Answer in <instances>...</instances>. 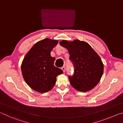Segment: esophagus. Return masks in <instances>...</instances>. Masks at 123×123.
<instances>
[{
  "label": "esophagus",
  "mask_w": 123,
  "mask_h": 123,
  "mask_svg": "<svg viewBox=\"0 0 123 123\" xmlns=\"http://www.w3.org/2000/svg\"><path fill=\"white\" fill-rule=\"evenodd\" d=\"M61 69H62V70H63V72H65V70H66V67H64V66H63V67H62L61 68Z\"/></svg>",
  "instance_id": "34e87169"
}]
</instances>
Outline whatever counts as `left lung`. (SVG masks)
<instances>
[{
	"instance_id": "8db88e82",
	"label": "left lung",
	"mask_w": 123,
	"mask_h": 123,
	"mask_svg": "<svg viewBox=\"0 0 123 123\" xmlns=\"http://www.w3.org/2000/svg\"><path fill=\"white\" fill-rule=\"evenodd\" d=\"M70 55L74 72L69 76L70 84L76 90L87 92L98 84L103 75L104 65L99 56L89 44L76 39L73 42L63 40L60 42Z\"/></svg>"
}]
</instances>
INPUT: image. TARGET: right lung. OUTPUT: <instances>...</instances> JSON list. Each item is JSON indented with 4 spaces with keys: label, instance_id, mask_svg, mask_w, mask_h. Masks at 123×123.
<instances>
[{
    "label": "right lung",
    "instance_id": "1",
    "mask_svg": "<svg viewBox=\"0 0 123 123\" xmlns=\"http://www.w3.org/2000/svg\"><path fill=\"white\" fill-rule=\"evenodd\" d=\"M57 40L45 38L35 44L25 56L22 73L25 82L32 89L45 93L55 86L56 77L63 70L54 66L55 57L50 52L57 44Z\"/></svg>",
    "mask_w": 123,
    "mask_h": 123
}]
</instances>
